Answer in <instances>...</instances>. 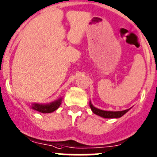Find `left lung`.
<instances>
[{"mask_svg": "<svg viewBox=\"0 0 157 157\" xmlns=\"http://www.w3.org/2000/svg\"><path fill=\"white\" fill-rule=\"evenodd\" d=\"M90 107L95 114L99 115L104 118H118V117H122L124 113H127L129 110V109H128V110H122V111H106V110H102L96 108L95 107H93L91 103H90Z\"/></svg>", "mask_w": 157, "mask_h": 157, "instance_id": "8db88e82", "label": "left lung"}]
</instances>
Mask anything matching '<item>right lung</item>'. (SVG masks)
I'll use <instances>...</instances> for the list:
<instances>
[{"label": "right lung", "instance_id": "right-lung-1", "mask_svg": "<svg viewBox=\"0 0 157 157\" xmlns=\"http://www.w3.org/2000/svg\"><path fill=\"white\" fill-rule=\"evenodd\" d=\"M61 103V99L60 100H57V101H54L53 103H50V104H35L32 105V107L34 110H37V111H40L41 113H51V112H54V110H57L60 105Z\"/></svg>", "mask_w": 157, "mask_h": 157}]
</instances>
